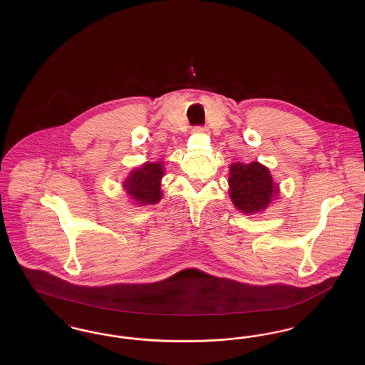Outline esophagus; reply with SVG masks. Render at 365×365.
<instances>
[{"instance_id":"obj_1","label":"esophagus","mask_w":365,"mask_h":365,"mask_svg":"<svg viewBox=\"0 0 365 365\" xmlns=\"http://www.w3.org/2000/svg\"><path fill=\"white\" fill-rule=\"evenodd\" d=\"M192 131H194V133H201V134H204V133H208L209 128L207 125H195V127L192 128Z\"/></svg>"}]
</instances>
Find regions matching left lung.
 <instances>
[{"mask_svg":"<svg viewBox=\"0 0 365 365\" xmlns=\"http://www.w3.org/2000/svg\"><path fill=\"white\" fill-rule=\"evenodd\" d=\"M228 183L231 200L243 213L260 212L278 195V187L268 168L257 161L232 164L230 167Z\"/></svg>","mask_w":365,"mask_h":365,"instance_id":"obj_1","label":"left lung"}]
</instances>
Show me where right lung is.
Masks as SVG:
<instances>
[{
    "label": "right lung",
    "mask_w": 365,
    "mask_h": 365,
    "mask_svg": "<svg viewBox=\"0 0 365 365\" xmlns=\"http://www.w3.org/2000/svg\"><path fill=\"white\" fill-rule=\"evenodd\" d=\"M163 175L164 168L161 163H146L130 174L124 182V187L138 204H155L161 198L160 179Z\"/></svg>",
    "instance_id": "right-lung-1"
}]
</instances>
